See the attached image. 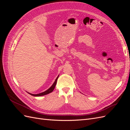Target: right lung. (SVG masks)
Masks as SVG:
<instances>
[{
    "instance_id": "obj_1",
    "label": "right lung",
    "mask_w": 130,
    "mask_h": 130,
    "mask_svg": "<svg viewBox=\"0 0 130 130\" xmlns=\"http://www.w3.org/2000/svg\"><path fill=\"white\" fill-rule=\"evenodd\" d=\"M58 77V76L56 78V79L55 80V82H54V83L53 84V85L52 86H51V87L49 88L48 90H46V91H45V92H43V93H40V94H33L29 93H29V94H30V95H32V96H42V95H46V94H49V93H51V92H52L53 91V90H54L55 87V86H56V84H57V80Z\"/></svg>"
}]
</instances>
